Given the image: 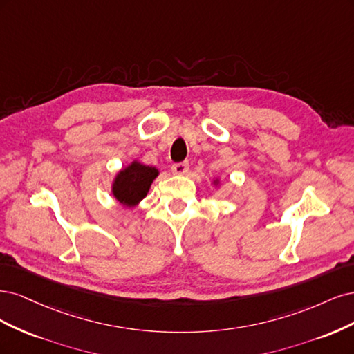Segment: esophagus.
Returning <instances> with one entry per match:
<instances>
[{"label": "esophagus", "instance_id": "esophagus-1", "mask_svg": "<svg viewBox=\"0 0 354 354\" xmlns=\"http://www.w3.org/2000/svg\"><path fill=\"white\" fill-rule=\"evenodd\" d=\"M188 170H189L188 162H179V163L172 165V172L176 175H185V174H188Z\"/></svg>", "mask_w": 354, "mask_h": 354}]
</instances>
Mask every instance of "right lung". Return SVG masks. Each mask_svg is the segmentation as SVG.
<instances>
[{"instance_id":"1","label":"right lung","mask_w":354,"mask_h":354,"mask_svg":"<svg viewBox=\"0 0 354 354\" xmlns=\"http://www.w3.org/2000/svg\"><path fill=\"white\" fill-rule=\"evenodd\" d=\"M157 175L158 172L156 167L133 162L118 175L115 185H113V194L122 204L135 206L136 203L147 196L151 182Z\"/></svg>"}]
</instances>
